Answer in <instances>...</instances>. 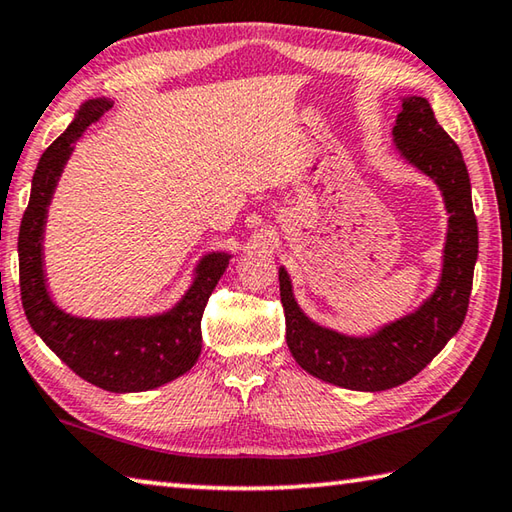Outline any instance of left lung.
<instances>
[{
  "mask_svg": "<svg viewBox=\"0 0 512 512\" xmlns=\"http://www.w3.org/2000/svg\"><path fill=\"white\" fill-rule=\"evenodd\" d=\"M401 102L403 109L392 129L396 152L405 163L430 176L448 210L441 275L434 291L401 318L380 324L367 336H349L324 327L302 311L291 275L280 266L286 345L295 362L324 383L353 392H385L430 365L466 320L479 255L470 176L459 145L436 123L425 98L405 96Z\"/></svg>",
  "mask_w": 512,
  "mask_h": 512,
  "instance_id": "obj_1",
  "label": "left lung"
}]
</instances>
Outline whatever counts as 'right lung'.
<instances>
[{
	"mask_svg": "<svg viewBox=\"0 0 512 512\" xmlns=\"http://www.w3.org/2000/svg\"><path fill=\"white\" fill-rule=\"evenodd\" d=\"M114 105L94 98L82 105L71 125L46 147L31 181V199L20 226V288L31 329L55 356L87 383L105 392H150L179 378L201 356V315L208 297L232 259L226 250L201 255L188 291L172 309L127 318H82L55 304L44 266V232L55 188L76 143Z\"/></svg>",
	"mask_w": 512,
	"mask_h": 512,
	"instance_id": "1",
	"label": "right lung"
}]
</instances>
